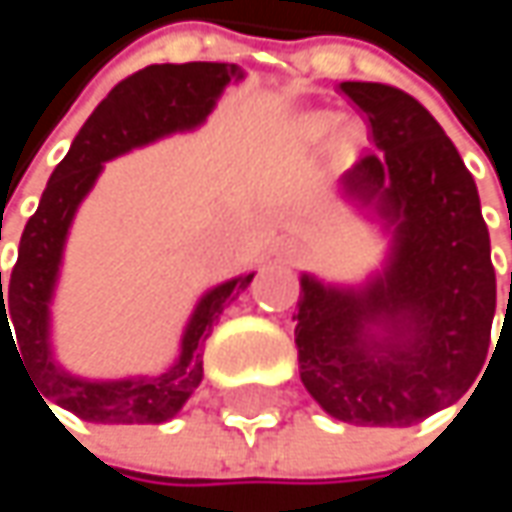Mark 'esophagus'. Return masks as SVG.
<instances>
[{
	"mask_svg": "<svg viewBox=\"0 0 512 512\" xmlns=\"http://www.w3.org/2000/svg\"><path fill=\"white\" fill-rule=\"evenodd\" d=\"M299 255H302V246H299L293 237H284V240L278 243V257H281V260L293 263V260H296Z\"/></svg>",
	"mask_w": 512,
	"mask_h": 512,
	"instance_id": "1",
	"label": "esophagus"
}]
</instances>
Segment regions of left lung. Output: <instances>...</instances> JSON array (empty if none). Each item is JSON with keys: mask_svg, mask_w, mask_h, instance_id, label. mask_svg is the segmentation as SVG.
<instances>
[{"mask_svg": "<svg viewBox=\"0 0 512 512\" xmlns=\"http://www.w3.org/2000/svg\"><path fill=\"white\" fill-rule=\"evenodd\" d=\"M341 88L376 142L341 177V195L379 222L388 255L361 284L302 272L299 376L338 421L412 427L483 370L495 317L489 231L462 156L415 97L379 82Z\"/></svg>", "mask_w": 512, "mask_h": 512, "instance_id": "1", "label": "left lung"}]
</instances>
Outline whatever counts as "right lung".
<instances>
[{
    "instance_id": "obj_1",
    "label": "right lung",
    "mask_w": 512,
    "mask_h": 512,
    "mask_svg": "<svg viewBox=\"0 0 512 512\" xmlns=\"http://www.w3.org/2000/svg\"><path fill=\"white\" fill-rule=\"evenodd\" d=\"M240 82L243 70L237 64H216V61H189V64H151L121 85L109 91V97L91 112V118L76 133L67 156L55 165L50 183L41 195V204L35 216L29 219L23 237L17 266L11 272L8 296L2 299V272H0V361L2 338L14 344L17 358L26 361L41 400H52L55 406L79 415L82 421L94 424H162L174 418L183 403L192 397V391L201 385L204 361L201 347L225 311V305L240 296V290L249 287L255 272L228 278L195 302L177 353L174 358L148 373H130V376H88L70 370L52 344V299L61 275V260L70 225L76 219L79 204L94 189L103 165L115 156L139 148L136 136L148 130L162 112H174L201 82H213L216 91L204 109V115L183 121L168 133L195 130L204 124L210 109L216 106L219 94L228 82ZM154 136V139H159ZM148 139V142H154ZM15 323L18 341H13L7 320ZM50 409V406H47ZM52 412V409H50ZM55 415V412H52Z\"/></svg>"
}]
</instances>
